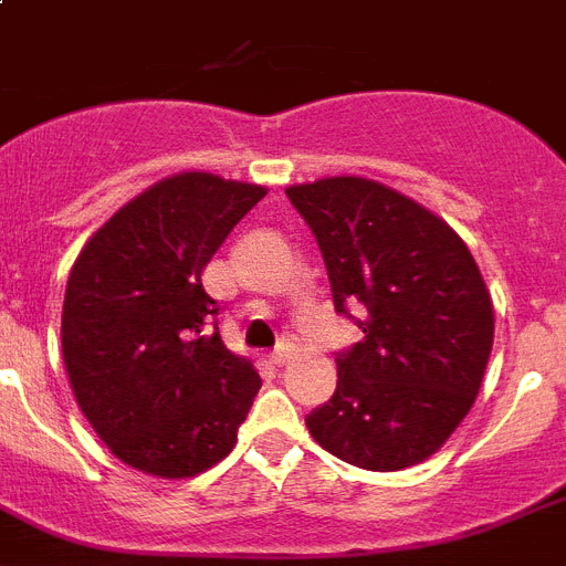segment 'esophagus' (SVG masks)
<instances>
[{
	"label": "esophagus",
	"mask_w": 566,
	"mask_h": 566,
	"mask_svg": "<svg viewBox=\"0 0 566 566\" xmlns=\"http://www.w3.org/2000/svg\"><path fill=\"white\" fill-rule=\"evenodd\" d=\"M290 356H293V347H290V342H282L276 350L270 353V361H273V365H284Z\"/></svg>",
	"instance_id": "esophagus-1"
}]
</instances>
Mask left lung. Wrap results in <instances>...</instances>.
<instances>
[{
    "mask_svg": "<svg viewBox=\"0 0 566 566\" xmlns=\"http://www.w3.org/2000/svg\"><path fill=\"white\" fill-rule=\"evenodd\" d=\"M287 199L316 235L336 313L365 333L336 356V392L304 424L361 470L430 459L473 407L493 350L473 253L419 201L361 176L293 185Z\"/></svg>",
    "mask_w": 566,
    "mask_h": 566,
    "instance_id": "8db88e82",
    "label": "left lung"
}]
</instances>
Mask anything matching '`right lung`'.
Returning <instances> with one entry per match:
<instances>
[{
    "mask_svg": "<svg viewBox=\"0 0 566 566\" xmlns=\"http://www.w3.org/2000/svg\"><path fill=\"white\" fill-rule=\"evenodd\" d=\"M264 193L213 174L170 176L113 213L73 264L62 307L73 396L142 473L190 479L219 464L262 387L224 347L201 273Z\"/></svg>",
    "mask_w": 566,
    "mask_h": 566,
    "instance_id": "right-lung-1",
    "label": "right lung"
}]
</instances>
